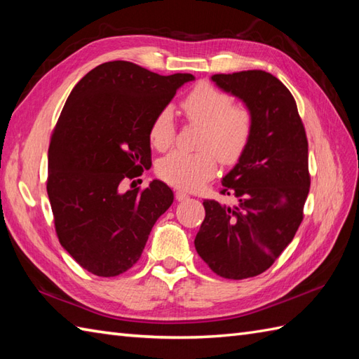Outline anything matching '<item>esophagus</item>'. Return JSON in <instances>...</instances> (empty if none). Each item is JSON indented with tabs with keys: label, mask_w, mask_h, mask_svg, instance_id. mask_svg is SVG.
I'll return each mask as SVG.
<instances>
[{
	"label": "esophagus",
	"mask_w": 359,
	"mask_h": 359,
	"mask_svg": "<svg viewBox=\"0 0 359 359\" xmlns=\"http://www.w3.org/2000/svg\"><path fill=\"white\" fill-rule=\"evenodd\" d=\"M188 193H185V191H182V189H177V191H175V199H177L179 202H182V201H187L188 199Z\"/></svg>",
	"instance_id": "34e87169"
}]
</instances>
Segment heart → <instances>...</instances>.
Returning <instances> with one entry per match:
<instances>
[{
	"instance_id": "obj_1",
	"label": "heart",
	"mask_w": 359,
	"mask_h": 359,
	"mask_svg": "<svg viewBox=\"0 0 359 359\" xmlns=\"http://www.w3.org/2000/svg\"><path fill=\"white\" fill-rule=\"evenodd\" d=\"M187 118L202 128L196 154L172 151L157 163L158 177L172 187L194 189L217 171V158L234 163L253 135V114L245 106L233 104V98L208 83L189 90L180 103ZM174 120L170 108L157 112L149 128V140L157 149H166L174 139Z\"/></svg>"
}]
</instances>
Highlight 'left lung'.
I'll list each match as a JSON object with an SVG mask.
<instances>
[{
    "instance_id": "8db88e82",
    "label": "left lung",
    "mask_w": 359,
    "mask_h": 359,
    "mask_svg": "<svg viewBox=\"0 0 359 359\" xmlns=\"http://www.w3.org/2000/svg\"><path fill=\"white\" fill-rule=\"evenodd\" d=\"M211 80L245 103L255 126L248 147L222 179L220 193L239 203L205 201L194 245L219 276L253 278L270 269L302 222L310 189L307 135L292 93L274 75L242 71Z\"/></svg>"
}]
</instances>
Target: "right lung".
Returning <instances> with one entry per match:
<instances>
[{"label":"right lung","instance_id":"obj_1","mask_svg":"<svg viewBox=\"0 0 359 359\" xmlns=\"http://www.w3.org/2000/svg\"><path fill=\"white\" fill-rule=\"evenodd\" d=\"M191 74L158 75L131 62L94 67L67 97L49 144L48 196L62 247L112 278L139 261L174 194L160 180L120 191L151 163L149 128Z\"/></svg>","mask_w":359,"mask_h":359}]
</instances>
